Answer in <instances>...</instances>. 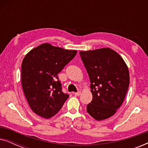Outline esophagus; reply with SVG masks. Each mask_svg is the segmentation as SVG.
Returning <instances> with one entry per match:
<instances>
[{
	"label": "esophagus",
	"mask_w": 148,
	"mask_h": 148,
	"mask_svg": "<svg viewBox=\"0 0 148 148\" xmlns=\"http://www.w3.org/2000/svg\"><path fill=\"white\" fill-rule=\"evenodd\" d=\"M80 94H81V92H76V93H75V95L76 96H80Z\"/></svg>",
	"instance_id": "obj_1"
}]
</instances>
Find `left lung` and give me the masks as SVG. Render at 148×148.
Here are the masks:
<instances>
[{
	"label": "left lung",
	"instance_id": "8db88e82",
	"mask_svg": "<svg viewBox=\"0 0 148 148\" xmlns=\"http://www.w3.org/2000/svg\"><path fill=\"white\" fill-rule=\"evenodd\" d=\"M90 80L92 100L87 112L96 121L110 118L122 105L130 77L123 58L110 48L80 51Z\"/></svg>",
	"mask_w": 148,
	"mask_h": 148
}]
</instances>
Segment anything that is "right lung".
<instances>
[{"label": "right lung", "instance_id": "right-lung-1", "mask_svg": "<svg viewBox=\"0 0 148 148\" xmlns=\"http://www.w3.org/2000/svg\"><path fill=\"white\" fill-rule=\"evenodd\" d=\"M77 54L48 43L33 48L21 64V86L30 108L45 119L54 116L69 95L61 90L58 74Z\"/></svg>", "mask_w": 148, "mask_h": 148}]
</instances>
